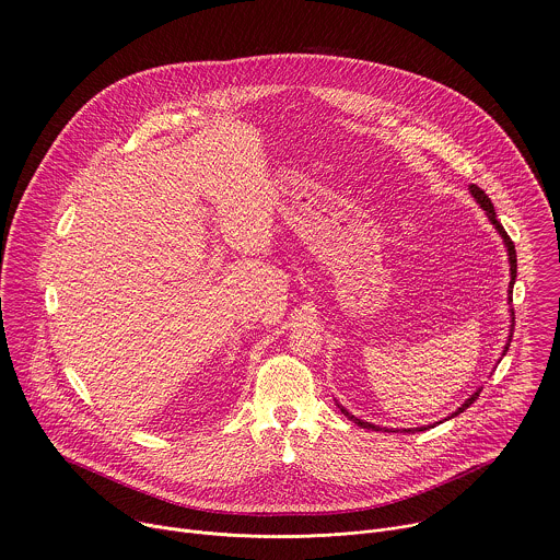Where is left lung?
Listing matches in <instances>:
<instances>
[{
    "label": "left lung",
    "mask_w": 560,
    "mask_h": 560,
    "mask_svg": "<svg viewBox=\"0 0 560 560\" xmlns=\"http://www.w3.org/2000/svg\"><path fill=\"white\" fill-rule=\"evenodd\" d=\"M469 192H471V197L476 199V203H478V206H480V208L487 212V219H489L491 224L498 229V233L502 235V240H504V244H506V250H509V264H511V283H509V288H513V283H515V277H517V255H515V244H513V240L506 235L504 226H502L500 221L495 219V210H493V203H491V199H489V197H487V195H485V192H482V190H480L476 184H471V186H469ZM511 292H513V290H509V301H513V299H511ZM513 329H515V312L511 310V334H509V341H506V346H504V352H502V354H506V350H509V346H511V339H513ZM478 394H480V389H476V392H474V394H471V396H469V398H467V400H465V402H463V405H460V407H458V409H456V411H454L450 418H454V416L463 413V411H465L469 405H474V400L478 398ZM337 407H339V411H341V413H343V416H346L350 422H354L357 427H361V429H368V431H381L378 427H374V424H370V422H363V420L354 418V416H352V413H348V411H346L341 405H337ZM450 418H447V420H450ZM427 429H431V427L407 429L405 433H411V431H427ZM383 431L392 433L389 429H383ZM394 433H396V431H394Z\"/></svg>",
    "instance_id": "1"
}]
</instances>
